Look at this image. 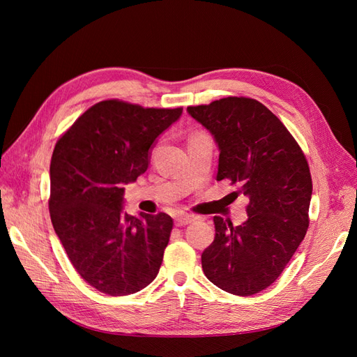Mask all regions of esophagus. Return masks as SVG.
Here are the masks:
<instances>
[{
    "instance_id": "34e87169",
    "label": "esophagus",
    "mask_w": 357,
    "mask_h": 357,
    "mask_svg": "<svg viewBox=\"0 0 357 357\" xmlns=\"http://www.w3.org/2000/svg\"><path fill=\"white\" fill-rule=\"evenodd\" d=\"M192 220H193V218L189 214H178V215H176L174 223H176V226H185V225H189Z\"/></svg>"
}]
</instances>
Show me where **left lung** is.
<instances>
[{
	"label": "left lung",
	"mask_w": 357,
	"mask_h": 357,
	"mask_svg": "<svg viewBox=\"0 0 357 357\" xmlns=\"http://www.w3.org/2000/svg\"><path fill=\"white\" fill-rule=\"evenodd\" d=\"M219 147L218 180L248 198L247 220L214 215V241L201 255L204 274L232 295L250 296L283 273L308 229L312 193L305 155L282 121L264 104L228 96L188 107Z\"/></svg>",
	"instance_id": "8db88e82"
}]
</instances>
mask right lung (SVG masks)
<instances>
[{
  "instance_id": "right-lung-1",
  "label": "right lung",
  "mask_w": 357,
  "mask_h": 357,
  "mask_svg": "<svg viewBox=\"0 0 357 357\" xmlns=\"http://www.w3.org/2000/svg\"><path fill=\"white\" fill-rule=\"evenodd\" d=\"M183 109H144L119 100L92 105L55 146L49 210L53 229L86 283L110 296L156 278L172 231L165 213L123 211V185L146 172L156 138Z\"/></svg>"
}]
</instances>
